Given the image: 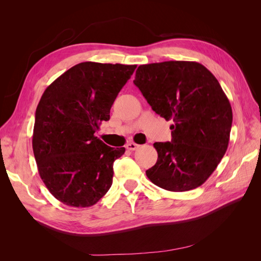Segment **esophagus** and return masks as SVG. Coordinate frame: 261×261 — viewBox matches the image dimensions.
<instances>
[{"instance_id": "esophagus-1", "label": "esophagus", "mask_w": 261, "mask_h": 261, "mask_svg": "<svg viewBox=\"0 0 261 261\" xmlns=\"http://www.w3.org/2000/svg\"><path fill=\"white\" fill-rule=\"evenodd\" d=\"M137 148H139V145H137L135 143H128L127 145H126V149L130 150V151H134V150H136Z\"/></svg>"}]
</instances>
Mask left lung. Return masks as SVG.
Wrapping results in <instances>:
<instances>
[{"label":"left lung","instance_id":"8db88e82","mask_svg":"<svg viewBox=\"0 0 261 261\" xmlns=\"http://www.w3.org/2000/svg\"><path fill=\"white\" fill-rule=\"evenodd\" d=\"M153 111L172 121V140L154 143L158 160L146 171L170 192L199 187L226 151L232 108L217 78L200 63L168 61L140 65L134 81Z\"/></svg>","mask_w":261,"mask_h":261}]
</instances>
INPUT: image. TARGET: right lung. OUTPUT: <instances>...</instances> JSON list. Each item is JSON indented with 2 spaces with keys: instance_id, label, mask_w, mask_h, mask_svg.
<instances>
[{
  "instance_id": "add662e5",
  "label": "right lung",
  "mask_w": 261,
  "mask_h": 261,
  "mask_svg": "<svg viewBox=\"0 0 261 261\" xmlns=\"http://www.w3.org/2000/svg\"><path fill=\"white\" fill-rule=\"evenodd\" d=\"M136 65L83 62L48 86L39 101L33 149L49 192L70 207L93 206L112 185L113 163L125 148L96 137Z\"/></svg>"
}]
</instances>
